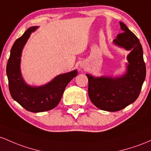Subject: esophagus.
I'll return each mask as SVG.
<instances>
[{"label": "esophagus", "mask_w": 151, "mask_h": 151, "mask_svg": "<svg viewBox=\"0 0 151 151\" xmlns=\"http://www.w3.org/2000/svg\"><path fill=\"white\" fill-rule=\"evenodd\" d=\"M81 67H83V65H81Z\"/></svg>", "instance_id": "obj_1"}]
</instances>
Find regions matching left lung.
Here are the masks:
<instances>
[{"instance_id":"left-lung-1","label":"left lung","mask_w":151,"mask_h":151,"mask_svg":"<svg viewBox=\"0 0 151 151\" xmlns=\"http://www.w3.org/2000/svg\"><path fill=\"white\" fill-rule=\"evenodd\" d=\"M123 33L118 35L113 43L118 46L130 50L127 56L128 64L126 73L121 77H93L88 78V96L91 102L103 111H121L135 101L139 96L146 75L143 60V48L133 32L120 22Z\"/></svg>"}]
</instances>
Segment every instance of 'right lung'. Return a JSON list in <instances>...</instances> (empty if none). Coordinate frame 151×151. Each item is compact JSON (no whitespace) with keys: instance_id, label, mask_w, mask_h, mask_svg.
Returning a JSON list of instances; mask_svg holds the SVG:
<instances>
[{"instance_id":"obj_1","label":"right lung","mask_w":151,"mask_h":151,"mask_svg":"<svg viewBox=\"0 0 151 151\" xmlns=\"http://www.w3.org/2000/svg\"><path fill=\"white\" fill-rule=\"evenodd\" d=\"M38 28L30 27L15 41L6 66L8 86L12 98L25 110L33 113L44 112L56 107L67 85L78 74L76 70L60 74L48 83L39 87L25 83L20 68L21 53L30 34Z\"/></svg>"}]
</instances>
